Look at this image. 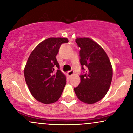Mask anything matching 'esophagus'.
I'll use <instances>...</instances> for the list:
<instances>
[{
	"mask_svg": "<svg viewBox=\"0 0 133 133\" xmlns=\"http://www.w3.org/2000/svg\"><path fill=\"white\" fill-rule=\"evenodd\" d=\"M74 74V71L73 70H70V71H68L67 72V75H68V76H71Z\"/></svg>",
	"mask_w": 133,
	"mask_h": 133,
	"instance_id": "34e87169",
	"label": "esophagus"
}]
</instances>
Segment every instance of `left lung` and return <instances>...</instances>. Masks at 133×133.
<instances>
[{
    "instance_id": "left-lung-1",
    "label": "left lung",
    "mask_w": 133,
    "mask_h": 133,
    "mask_svg": "<svg viewBox=\"0 0 133 133\" xmlns=\"http://www.w3.org/2000/svg\"><path fill=\"white\" fill-rule=\"evenodd\" d=\"M80 47V63L83 73L81 82L74 88L77 97L88 104L101 101L109 91L113 70L109 57L102 47L88 37L76 39Z\"/></svg>"
}]
</instances>
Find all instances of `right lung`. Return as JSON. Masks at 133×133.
I'll return each instance as SVG.
<instances>
[{"label": "right lung", "mask_w": 133, "mask_h": 133, "mask_svg": "<svg viewBox=\"0 0 133 133\" xmlns=\"http://www.w3.org/2000/svg\"><path fill=\"white\" fill-rule=\"evenodd\" d=\"M68 42V39L63 37L45 39L28 59L24 70L26 83L32 96L40 102L52 104L61 96L66 78L60 70L56 56L60 45Z\"/></svg>", "instance_id": "obj_1"}]
</instances>
